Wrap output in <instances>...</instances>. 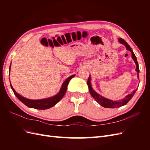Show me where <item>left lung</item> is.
<instances>
[{
    "mask_svg": "<svg viewBox=\"0 0 150 150\" xmlns=\"http://www.w3.org/2000/svg\"><path fill=\"white\" fill-rule=\"evenodd\" d=\"M119 42L122 44H124L125 46L126 47V49L128 51H129L131 52V54H132V58L134 60L136 65H137V68H136V71L138 72V78H139V65L137 61V59L136 56L134 55V54L133 51L132 49L131 48V47L129 46L128 44L127 43L124 39H122L121 38H120L119 39ZM87 84L88 85V88L89 90V93L91 95L92 97L96 100L100 105L103 106L104 108H119L121 106H122L124 105H126V104L128 103L130 99L133 98L134 96V94H135L136 91H137V89L134 90L131 93V94L127 95V96L124 98L121 99V100L120 101H112L110 100V99H106L105 98H104L101 96V95L98 94L97 93H96L93 90V89L91 87V76L89 75V77L88 78V81H87Z\"/></svg>",
    "mask_w": 150,
    "mask_h": 150,
    "instance_id": "obj_1",
    "label": "left lung"
}]
</instances>
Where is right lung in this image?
<instances>
[{
  "label": "right lung",
  "instance_id": "add662e5",
  "mask_svg": "<svg viewBox=\"0 0 150 150\" xmlns=\"http://www.w3.org/2000/svg\"><path fill=\"white\" fill-rule=\"evenodd\" d=\"M11 66H10L9 69H11ZM74 76L75 75H72L66 79V81L63 83L62 85V87L61 88L59 93L57 94L56 96H54L52 98H47V99H39V100H32V99H27L24 97H22V96H21L19 94H18L14 90V89L13 88L11 84V87L13 91V93H14V94L16 96V97L19 99L22 103H23L25 105H26L29 108L43 110H46V109H49L50 108H52L61 100V99L63 98V96H64V94L66 92L67 87L68 84H69V81L72 78H74Z\"/></svg>",
  "mask_w": 150,
  "mask_h": 150
}]
</instances>
